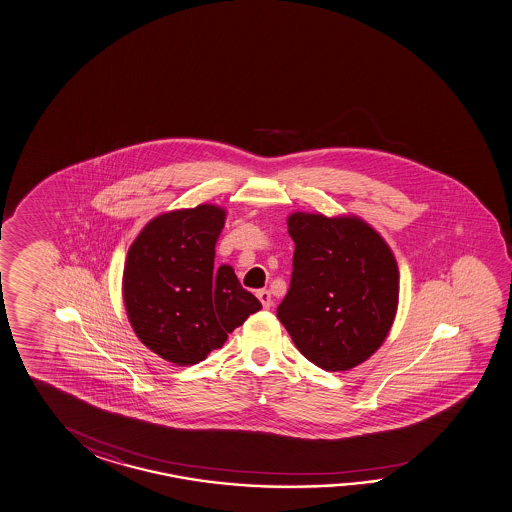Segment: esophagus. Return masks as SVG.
<instances>
[{
  "label": "esophagus",
  "instance_id": "34e87169",
  "mask_svg": "<svg viewBox=\"0 0 512 512\" xmlns=\"http://www.w3.org/2000/svg\"><path fill=\"white\" fill-rule=\"evenodd\" d=\"M257 299L261 300L262 306L266 309H270L273 306V299H271V293L268 290L257 291Z\"/></svg>",
  "mask_w": 512,
  "mask_h": 512
}]
</instances>
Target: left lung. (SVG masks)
Returning a JSON list of instances; mask_svg holds the SVG:
<instances>
[{
	"instance_id": "8db88e82",
	"label": "left lung",
	"mask_w": 512,
	"mask_h": 512,
	"mask_svg": "<svg viewBox=\"0 0 512 512\" xmlns=\"http://www.w3.org/2000/svg\"><path fill=\"white\" fill-rule=\"evenodd\" d=\"M288 233L295 242L293 273L277 317L309 362L349 371L384 344L395 322V255L357 215L291 213Z\"/></svg>"
}]
</instances>
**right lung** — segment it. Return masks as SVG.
Returning a JSON list of instances; mask_svg holds the SVG:
<instances>
[{"instance_id": "obj_1", "label": "right lung", "mask_w": 512, "mask_h": 512, "mask_svg": "<svg viewBox=\"0 0 512 512\" xmlns=\"http://www.w3.org/2000/svg\"><path fill=\"white\" fill-rule=\"evenodd\" d=\"M226 210L217 204L154 217L128 248L123 271L126 317L155 355L192 366L221 349L228 333L262 308L232 266L213 270Z\"/></svg>"}]
</instances>
